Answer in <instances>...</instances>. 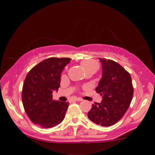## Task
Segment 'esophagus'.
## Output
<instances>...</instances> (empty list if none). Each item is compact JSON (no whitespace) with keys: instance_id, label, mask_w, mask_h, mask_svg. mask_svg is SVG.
I'll return each instance as SVG.
<instances>
[{"instance_id":"esophagus-1","label":"esophagus","mask_w":155,"mask_h":155,"mask_svg":"<svg viewBox=\"0 0 155 155\" xmlns=\"http://www.w3.org/2000/svg\"><path fill=\"white\" fill-rule=\"evenodd\" d=\"M74 101H82V99L80 98V97H75V98H74Z\"/></svg>"}]
</instances>
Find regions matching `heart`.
Listing matches in <instances>:
<instances>
[{
	"mask_svg": "<svg viewBox=\"0 0 155 155\" xmlns=\"http://www.w3.org/2000/svg\"><path fill=\"white\" fill-rule=\"evenodd\" d=\"M81 65L84 67V68L86 70L88 68L92 66V65H97L96 63L94 61H92V60H87V61H84L81 63Z\"/></svg>",
	"mask_w": 155,
	"mask_h": 155,
	"instance_id": "1",
	"label": "heart"
}]
</instances>
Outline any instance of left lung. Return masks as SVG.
I'll return each mask as SVG.
<instances>
[{
  "label": "left lung",
  "mask_w": 155,
  "mask_h": 155,
  "mask_svg": "<svg viewBox=\"0 0 155 155\" xmlns=\"http://www.w3.org/2000/svg\"><path fill=\"white\" fill-rule=\"evenodd\" d=\"M99 60L102 77L95 90L102 96V101L92 105L87 116L94 123L107 127L118 122L128 109L133 87L130 74L120 64L111 60Z\"/></svg>",
  "instance_id": "obj_1"
}]
</instances>
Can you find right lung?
Segmentation results:
<instances>
[{
  "instance_id": "right-lung-1",
  "label": "right lung",
  "mask_w": 155,
  "mask_h": 155,
  "mask_svg": "<svg viewBox=\"0 0 155 155\" xmlns=\"http://www.w3.org/2000/svg\"><path fill=\"white\" fill-rule=\"evenodd\" d=\"M71 58H50L35 65L27 74L22 100L27 115L44 128L58 125L64 120L68 102L55 101L52 92L60 85L61 73Z\"/></svg>"
}]
</instances>
